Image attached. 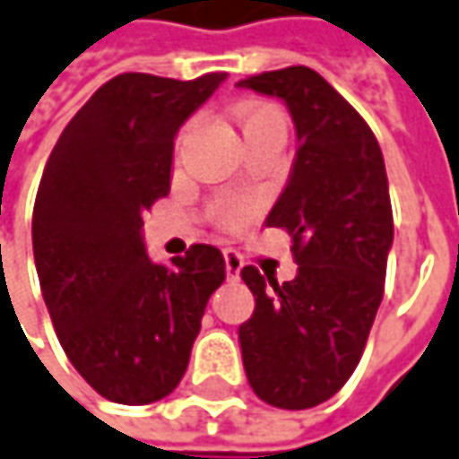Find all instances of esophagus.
Segmentation results:
<instances>
[{
  "instance_id": "obj_1",
  "label": "esophagus",
  "mask_w": 459,
  "mask_h": 459,
  "mask_svg": "<svg viewBox=\"0 0 459 459\" xmlns=\"http://www.w3.org/2000/svg\"><path fill=\"white\" fill-rule=\"evenodd\" d=\"M223 258H226V276L229 279H238V273H241L243 269V258L238 251H233V248H229L226 254H223Z\"/></svg>"
}]
</instances>
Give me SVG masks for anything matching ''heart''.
<instances>
[{
  "label": "heart",
  "mask_w": 459,
  "mask_h": 459,
  "mask_svg": "<svg viewBox=\"0 0 459 459\" xmlns=\"http://www.w3.org/2000/svg\"><path fill=\"white\" fill-rule=\"evenodd\" d=\"M238 127H241L243 140L248 143V140L255 138H264V135H283L286 138V115L279 105H273V102H264V100H251V102H246L238 108ZM190 133H193V123L183 125L180 127V133H178L176 140V158L183 152L186 148V140L190 138ZM254 216V211H251V205L241 204V201H221L213 208V221H216L221 229L226 230H238L243 229L248 221Z\"/></svg>",
  "instance_id": "heart-1"
}]
</instances>
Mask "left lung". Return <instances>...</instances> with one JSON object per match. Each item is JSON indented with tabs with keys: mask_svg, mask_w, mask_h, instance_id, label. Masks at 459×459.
Returning <instances> with one entry per match:
<instances>
[{
	"mask_svg": "<svg viewBox=\"0 0 459 459\" xmlns=\"http://www.w3.org/2000/svg\"><path fill=\"white\" fill-rule=\"evenodd\" d=\"M241 87L281 98L299 151L289 186L266 218L291 236L294 281L246 266L255 299L238 329L248 385L281 410L334 397L359 364L385 296L394 236L382 148L372 127L311 67L251 74Z\"/></svg>",
	"mask_w": 459,
	"mask_h": 459,
	"instance_id": "1",
	"label": "left lung"
}]
</instances>
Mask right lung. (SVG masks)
Returning a JSON list of instances; mask_svg holds the SVG:
<instances>
[{
	"mask_svg": "<svg viewBox=\"0 0 459 459\" xmlns=\"http://www.w3.org/2000/svg\"><path fill=\"white\" fill-rule=\"evenodd\" d=\"M226 73H123L77 110L37 188L32 248L67 359L105 400L151 404L188 369L205 304L226 281L216 246L152 264L143 213L170 193L173 140Z\"/></svg>",
	"mask_w": 459,
	"mask_h": 459,
	"instance_id": "add662e5",
	"label": "right lung"
}]
</instances>
